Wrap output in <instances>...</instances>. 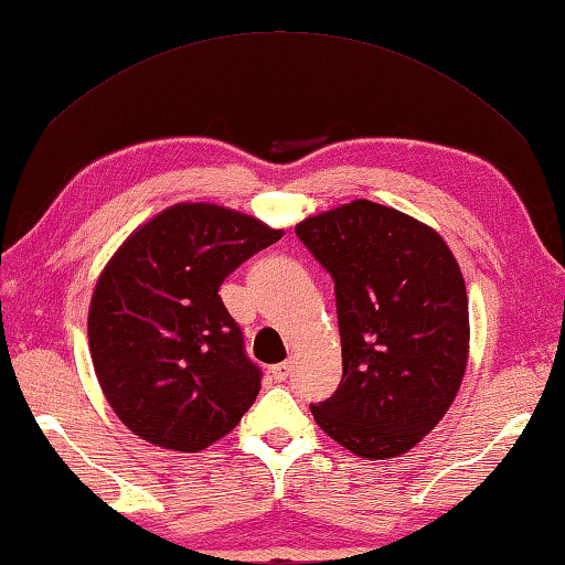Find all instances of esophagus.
Returning a JSON list of instances; mask_svg holds the SVG:
<instances>
[{
    "instance_id": "34e87169",
    "label": "esophagus",
    "mask_w": 565,
    "mask_h": 565,
    "mask_svg": "<svg viewBox=\"0 0 565 565\" xmlns=\"http://www.w3.org/2000/svg\"><path fill=\"white\" fill-rule=\"evenodd\" d=\"M291 366H294V362L291 360H284V362H279V364H274L271 366V374H274V380H286L289 377V372H291Z\"/></svg>"
}]
</instances>
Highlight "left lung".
<instances>
[{"instance_id": "left-lung-1", "label": "left lung", "mask_w": 565, "mask_h": 565, "mask_svg": "<svg viewBox=\"0 0 565 565\" xmlns=\"http://www.w3.org/2000/svg\"><path fill=\"white\" fill-rule=\"evenodd\" d=\"M297 236L334 279L342 337V382L311 415L360 458H397L445 417L468 366L460 266L435 228L364 199Z\"/></svg>"}]
</instances>
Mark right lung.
<instances>
[{
    "mask_svg": "<svg viewBox=\"0 0 565 565\" xmlns=\"http://www.w3.org/2000/svg\"><path fill=\"white\" fill-rule=\"evenodd\" d=\"M281 236L216 203H178L115 250L95 284L87 337L97 382L130 433L199 452L241 423L262 370L218 289Z\"/></svg>",
    "mask_w": 565,
    "mask_h": 565,
    "instance_id": "obj_1",
    "label": "right lung"
}]
</instances>
